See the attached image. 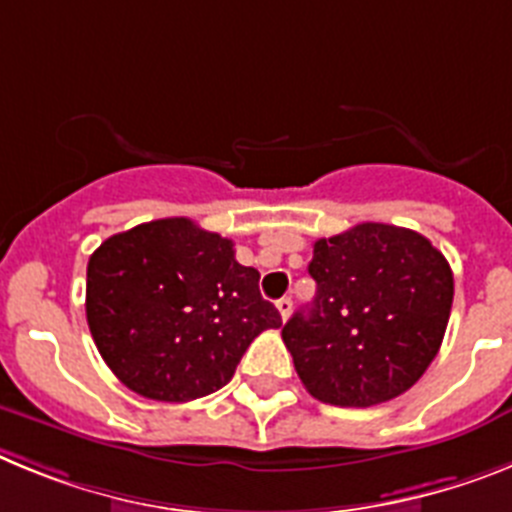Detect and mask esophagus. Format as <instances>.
<instances>
[{"label":"esophagus","instance_id":"esophagus-1","mask_svg":"<svg viewBox=\"0 0 512 512\" xmlns=\"http://www.w3.org/2000/svg\"><path fill=\"white\" fill-rule=\"evenodd\" d=\"M275 306H278V314H281V319L286 322L288 317H291V309H293V301L288 299V296H283V299L275 301Z\"/></svg>","mask_w":512,"mask_h":512}]
</instances>
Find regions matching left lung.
<instances>
[{"label":"left lung","instance_id":"8db88e82","mask_svg":"<svg viewBox=\"0 0 512 512\" xmlns=\"http://www.w3.org/2000/svg\"><path fill=\"white\" fill-rule=\"evenodd\" d=\"M317 296L283 327L311 397L371 407L410 389L441 350L453 273L430 239L391 224H358L314 242Z\"/></svg>","mask_w":512,"mask_h":512}]
</instances>
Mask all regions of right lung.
<instances>
[{
	"mask_svg": "<svg viewBox=\"0 0 512 512\" xmlns=\"http://www.w3.org/2000/svg\"><path fill=\"white\" fill-rule=\"evenodd\" d=\"M234 242L190 219L113 234L87 265V324L102 361L131 391L190 402L231 381L260 332L281 314Z\"/></svg>",
	"mask_w": 512,
	"mask_h": 512,
	"instance_id": "obj_1",
	"label": "right lung"
}]
</instances>
